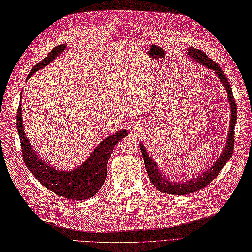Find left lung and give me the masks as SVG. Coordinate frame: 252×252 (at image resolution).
Wrapping results in <instances>:
<instances>
[{"instance_id":"left-lung-1","label":"left lung","mask_w":252,"mask_h":252,"mask_svg":"<svg viewBox=\"0 0 252 252\" xmlns=\"http://www.w3.org/2000/svg\"><path fill=\"white\" fill-rule=\"evenodd\" d=\"M187 51L190 58H192L201 65H203L207 67V68L215 71V73H216L217 77L220 79V81L222 82L223 87L225 88L226 94H228L229 103L231 107L230 130H229V136H228V140H226L224 150L222 152V154L220 155V157L216 160V162H215L207 171H205V172L186 182H172L169 179H167V177H164V175H162L160 171H159L154 160H152V158L149 156V154H147L144 145L140 144V150H141V153H142L145 169H146L147 175H149L150 181L152 182L153 185L157 188V190H159V191L164 192V193H170V194L192 193L195 191H199L200 189L207 186L208 184H210L215 177L220 173V171L222 170L224 164L230 160V158L233 154V149H234V128H235L236 116H237L236 102L234 100V97H233L232 88L228 81V79H226L223 70L220 68V66L217 63H215L212 59L208 58L203 51L198 50V49H194V48H188Z\"/></svg>"}]
</instances>
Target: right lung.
I'll list each match as a JSON object with an SVG mask.
<instances>
[{"label":"right lung","instance_id":"right-lung-1","mask_svg":"<svg viewBox=\"0 0 252 252\" xmlns=\"http://www.w3.org/2000/svg\"><path fill=\"white\" fill-rule=\"evenodd\" d=\"M65 49L66 45L54 47L51 52H49L47 58L33 67V69L29 73L28 79L36 71L50 64L59 54L65 51ZM21 112L20 100L17 110V129L20 138L23 161L32 174L47 189L65 199L85 200L94 197L106 181L107 163L109 158L111 157L114 146L119 141L128 136L127 130L122 129L102 140L91 153L87 160L78 167L69 170L58 169L46 162L36 154L34 149H32V145L30 144V141L24 134Z\"/></svg>","mask_w":252,"mask_h":252}]
</instances>
